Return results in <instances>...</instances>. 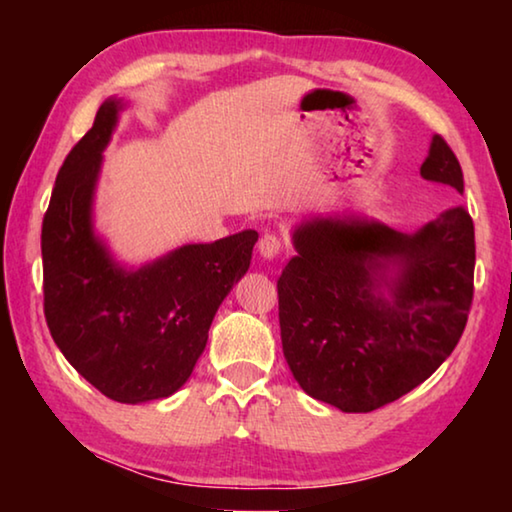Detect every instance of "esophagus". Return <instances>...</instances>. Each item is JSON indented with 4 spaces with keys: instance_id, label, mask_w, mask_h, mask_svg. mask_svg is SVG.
<instances>
[{
    "instance_id": "1",
    "label": "esophagus",
    "mask_w": 512,
    "mask_h": 512,
    "mask_svg": "<svg viewBox=\"0 0 512 512\" xmlns=\"http://www.w3.org/2000/svg\"><path fill=\"white\" fill-rule=\"evenodd\" d=\"M259 255H262L266 262H273L282 255V239L277 235H264L259 239Z\"/></svg>"
}]
</instances>
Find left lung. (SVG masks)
<instances>
[{
  "instance_id": "8db88e82",
  "label": "left lung",
  "mask_w": 512,
  "mask_h": 512,
  "mask_svg": "<svg viewBox=\"0 0 512 512\" xmlns=\"http://www.w3.org/2000/svg\"><path fill=\"white\" fill-rule=\"evenodd\" d=\"M422 178L463 194L454 151L436 135ZM298 255L277 277L282 350L302 391L345 413L400 400L438 370L474 298V223L463 205L415 235L366 221L316 219L293 235ZM398 266L389 300L371 273Z\"/></svg>"
}]
</instances>
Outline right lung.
I'll return each mask as SVG.
<instances>
[{
	"label": "right lung",
	"mask_w": 512,
	"mask_h": 512,
	"mask_svg": "<svg viewBox=\"0 0 512 512\" xmlns=\"http://www.w3.org/2000/svg\"><path fill=\"white\" fill-rule=\"evenodd\" d=\"M115 121L117 101H106L58 171L42 219V293L49 332L76 372L110 400L137 404L169 397L192 375L257 232L183 246L135 273L117 268L90 223Z\"/></svg>",
	"instance_id": "1"
}]
</instances>
